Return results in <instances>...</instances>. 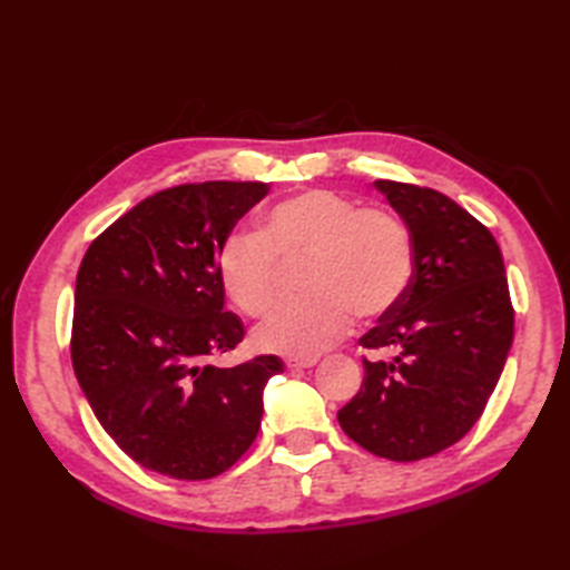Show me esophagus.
<instances>
[{"instance_id": "esophagus-1", "label": "esophagus", "mask_w": 570, "mask_h": 570, "mask_svg": "<svg viewBox=\"0 0 570 570\" xmlns=\"http://www.w3.org/2000/svg\"><path fill=\"white\" fill-rule=\"evenodd\" d=\"M316 357H288L286 360V367L288 370H306V367H313L316 365Z\"/></svg>"}]
</instances>
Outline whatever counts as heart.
Here are the masks:
<instances>
[{"label": "heart", "instance_id": "b5f03b06", "mask_svg": "<svg viewBox=\"0 0 570 570\" xmlns=\"http://www.w3.org/2000/svg\"><path fill=\"white\" fill-rule=\"evenodd\" d=\"M306 259L311 298L278 308L257 328L254 345L264 353L316 357L341 341L353 316L372 323L392 313L414 278L416 254L411 229L392 210L313 188L272 205L259 235H227L215 269L229 304L262 318L276 304L278 264Z\"/></svg>", "mask_w": 570, "mask_h": 570}]
</instances>
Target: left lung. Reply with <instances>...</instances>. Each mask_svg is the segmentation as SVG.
I'll list each match as a JSON object with an SVG mask.
<instances>
[{
  "label": "left lung",
  "mask_w": 570,
  "mask_h": 570,
  "mask_svg": "<svg viewBox=\"0 0 570 570\" xmlns=\"http://www.w3.org/2000/svg\"><path fill=\"white\" fill-rule=\"evenodd\" d=\"M414 239V278L392 313L360 337V392L337 411L372 455L411 463L475 426L514 337L502 252L490 229L443 193L377 180Z\"/></svg>",
  "instance_id": "left-lung-1"
}]
</instances>
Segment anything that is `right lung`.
<instances>
[{
  "label": "right lung",
  "mask_w": 570,
  "mask_h": 570,
  "mask_svg": "<svg viewBox=\"0 0 570 570\" xmlns=\"http://www.w3.org/2000/svg\"><path fill=\"white\" fill-rule=\"evenodd\" d=\"M269 186L205 180L154 193L92 239L76 282L70 360L112 441L174 480L223 475L249 451L276 355L208 365L245 337L217 249Z\"/></svg>",
  "instance_id": "add662e5"
}]
</instances>
